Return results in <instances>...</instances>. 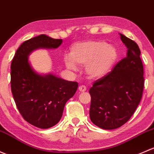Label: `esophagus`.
Here are the masks:
<instances>
[{"mask_svg":"<svg viewBox=\"0 0 154 154\" xmlns=\"http://www.w3.org/2000/svg\"><path fill=\"white\" fill-rule=\"evenodd\" d=\"M86 90H87V88L85 86V85H81V86H79V90L80 92H85L86 91Z\"/></svg>","mask_w":154,"mask_h":154,"instance_id":"1","label":"esophagus"}]
</instances>
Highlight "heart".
Segmentation results:
<instances>
[{"label": "heart", "mask_w": 154, "mask_h": 154, "mask_svg": "<svg viewBox=\"0 0 154 154\" xmlns=\"http://www.w3.org/2000/svg\"><path fill=\"white\" fill-rule=\"evenodd\" d=\"M118 57L116 48L104 41L88 40L74 44L70 49V58L66 57L64 62L71 70H76L75 64L86 66L89 77L99 79L110 72Z\"/></svg>", "instance_id": "1"}]
</instances>
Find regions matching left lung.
<instances>
[{
	"label": "left lung",
	"mask_w": 154,
	"mask_h": 154,
	"mask_svg": "<svg viewBox=\"0 0 154 154\" xmlns=\"http://www.w3.org/2000/svg\"><path fill=\"white\" fill-rule=\"evenodd\" d=\"M128 48L125 58L98 79L90 88V118L105 130L118 128L131 119L137 108L144 89V68L141 51L135 42L120 34Z\"/></svg>",
	"instance_id": "8db88e82"
}]
</instances>
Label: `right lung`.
Masks as SVG:
<instances>
[{
	"label": "right lung",
	"mask_w": 154,
	"mask_h": 154,
	"mask_svg": "<svg viewBox=\"0 0 154 154\" xmlns=\"http://www.w3.org/2000/svg\"><path fill=\"white\" fill-rule=\"evenodd\" d=\"M61 43L62 39L45 35L25 41L11 64V90L17 108L27 122L42 129L60 121L66 102L74 96L79 85L52 74L36 73L29 65L28 55L35 49L57 48Z\"/></svg>",
	"instance_id": "add662e5"
}]
</instances>
